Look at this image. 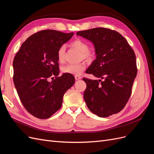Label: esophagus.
<instances>
[{
  "label": "esophagus",
  "instance_id": "34e87169",
  "mask_svg": "<svg viewBox=\"0 0 154 154\" xmlns=\"http://www.w3.org/2000/svg\"><path fill=\"white\" fill-rule=\"evenodd\" d=\"M75 79L76 80H79V79H82V77L80 76H78V75H76L75 76Z\"/></svg>",
  "mask_w": 154,
  "mask_h": 154
}]
</instances>
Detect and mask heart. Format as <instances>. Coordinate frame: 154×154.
Wrapping results in <instances>:
<instances>
[{
	"mask_svg": "<svg viewBox=\"0 0 154 154\" xmlns=\"http://www.w3.org/2000/svg\"><path fill=\"white\" fill-rule=\"evenodd\" d=\"M71 46L73 48H75L79 51L82 52V57L84 59H88L91 57L92 54L89 51L88 45L82 39H76L71 43ZM65 45H62L57 51V59L60 62L64 61L65 59ZM85 68V64L84 63H68L62 67V71L66 74H70V75H80L82 71Z\"/></svg>",
	"mask_w": 154,
	"mask_h": 154,
	"instance_id": "b5f03b06",
	"label": "heart"
}]
</instances>
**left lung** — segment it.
I'll return each instance as SVG.
<instances>
[{
    "mask_svg": "<svg viewBox=\"0 0 154 154\" xmlns=\"http://www.w3.org/2000/svg\"><path fill=\"white\" fill-rule=\"evenodd\" d=\"M76 35L92 41L96 59L86 73L104 79H83L87 84L83 97L90 111L107 117L122 109L132 93L137 75L136 55L128 41L118 32L106 28L79 31Z\"/></svg>",
    "mask_w": 154,
    "mask_h": 154,
    "instance_id": "obj_1",
    "label": "left lung"
}]
</instances>
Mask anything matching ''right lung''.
Masks as SVG:
<instances>
[{"label":"right lung","instance_id":"add662e5","mask_svg":"<svg viewBox=\"0 0 154 154\" xmlns=\"http://www.w3.org/2000/svg\"><path fill=\"white\" fill-rule=\"evenodd\" d=\"M55 30L38 32L22 43L13 60V82L24 108L36 118H50L60 109L63 96L75 83L70 74H59L57 51L73 35ZM55 75L50 82L48 78Z\"/></svg>","mask_w":154,"mask_h":154}]
</instances>
